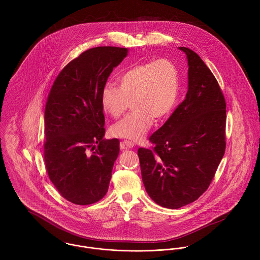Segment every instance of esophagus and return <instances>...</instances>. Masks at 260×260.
<instances>
[{"mask_svg": "<svg viewBox=\"0 0 260 260\" xmlns=\"http://www.w3.org/2000/svg\"><path fill=\"white\" fill-rule=\"evenodd\" d=\"M133 147H134V143L131 141L124 140L123 142H121V148L122 149L133 148Z\"/></svg>", "mask_w": 260, "mask_h": 260, "instance_id": "obj_1", "label": "esophagus"}]
</instances>
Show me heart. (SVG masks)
<instances>
[{"label": "heart", "mask_w": 260, "mask_h": 260, "mask_svg": "<svg viewBox=\"0 0 260 260\" xmlns=\"http://www.w3.org/2000/svg\"><path fill=\"white\" fill-rule=\"evenodd\" d=\"M119 87L106 84L101 92L104 111L113 118L125 114L132 102L134 111L111 127L113 136L132 141L143 139L154 119L167 118L175 107L180 79L176 65L158 59L135 65L118 77Z\"/></svg>", "instance_id": "heart-1"}]
</instances>
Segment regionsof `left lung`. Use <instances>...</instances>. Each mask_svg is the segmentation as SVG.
<instances>
[{
	"label": "left lung",
	"mask_w": 260,
	"mask_h": 260,
	"mask_svg": "<svg viewBox=\"0 0 260 260\" xmlns=\"http://www.w3.org/2000/svg\"><path fill=\"white\" fill-rule=\"evenodd\" d=\"M184 101L138 149L143 184L158 205L177 209L198 199L211 183L225 152L226 104L214 75L191 49Z\"/></svg>",
	"instance_id": "1"
}]
</instances>
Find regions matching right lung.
<instances>
[{"instance_id": "right-lung-1", "label": "right lung", "mask_w": 260, "mask_h": 260, "mask_svg": "<svg viewBox=\"0 0 260 260\" xmlns=\"http://www.w3.org/2000/svg\"><path fill=\"white\" fill-rule=\"evenodd\" d=\"M127 55L118 47L85 51L58 75L48 96L45 164L56 189L74 204L95 203L108 191L120 142L104 139L101 92Z\"/></svg>"}]
</instances>
